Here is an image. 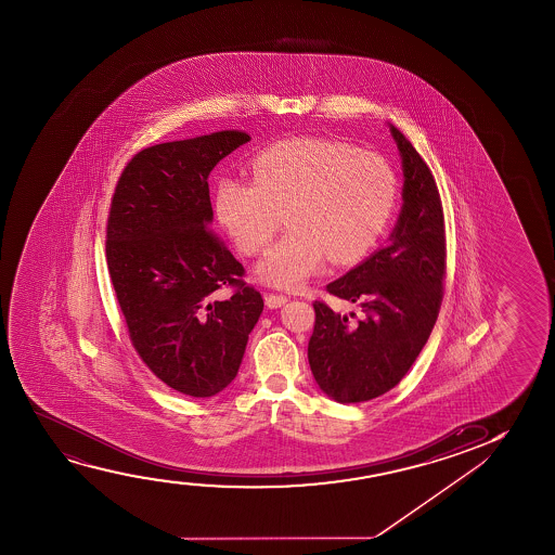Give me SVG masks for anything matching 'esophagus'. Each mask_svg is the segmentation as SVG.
I'll use <instances>...</instances> for the list:
<instances>
[{
	"label": "esophagus",
	"instance_id": "esophagus-1",
	"mask_svg": "<svg viewBox=\"0 0 555 555\" xmlns=\"http://www.w3.org/2000/svg\"><path fill=\"white\" fill-rule=\"evenodd\" d=\"M286 301H288V297L282 296V294H267L266 296V304L269 309H279Z\"/></svg>",
	"mask_w": 555,
	"mask_h": 555
}]
</instances>
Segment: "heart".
<instances>
[{
    "label": "heart",
    "mask_w": 555,
    "mask_h": 555,
    "mask_svg": "<svg viewBox=\"0 0 555 555\" xmlns=\"http://www.w3.org/2000/svg\"><path fill=\"white\" fill-rule=\"evenodd\" d=\"M254 182L221 178L216 214L246 254L266 248L286 214L289 231L259 259V281L297 288L337 266L364 258L395 212L398 176L385 157L327 138L269 145L251 159Z\"/></svg>",
    "instance_id": "obj_1"
}]
</instances>
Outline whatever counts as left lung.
Wrapping results in <instances>:
<instances>
[{
	"label": "left lung",
	"instance_id": "obj_1",
	"mask_svg": "<svg viewBox=\"0 0 555 555\" xmlns=\"http://www.w3.org/2000/svg\"><path fill=\"white\" fill-rule=\"evenodd\" d=\"M402 157L403 205L388 244L341 279L332 296L357 304L364 317L314 301L309 364L324 395L339 403L367 402L395 388L430 337L443 297L446 225L430 168L395 125Z\"/></svg>",
	"mask_w": 555,
	"mask_h": 555
}]
</instances>
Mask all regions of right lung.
I'll return each instance as SVG.
<instances>
[{
	"label": "right lung",
	"mask_w": 555,
	"mask_h": 555,
	"mask_svg": "<svg viewBox=\"0 0 555 555\" xmlns=\"http://www.w3.org/2000/svg\"><path fill=\"white\" fill-rule=\"evenodd\" d=\"M246 142L243 130H220L145 147L122 170L107 218V269L130 341L165 385L193 398L231 385L263 311L210 229L208 175ZM223 285L236 294L221 302Z\"/></svg>",
	"instance_id": "add662e5"
}]
</instances>
